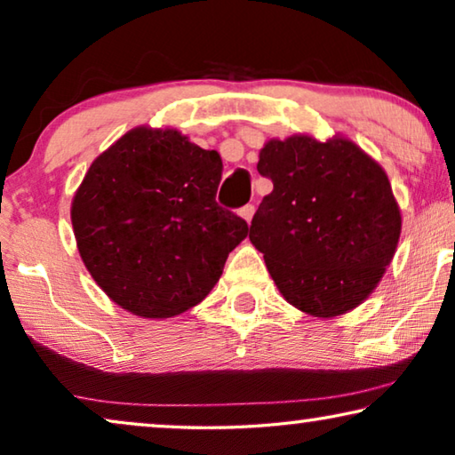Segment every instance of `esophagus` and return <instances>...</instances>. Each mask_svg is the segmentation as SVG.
I'll return each mask as SVG.
<instances>
[{
	"mask_svg": "<svg viewBox=\"0 0 455 455\" xmlns=\"http://www.w3.org/2000/svg\"><path fill=\"white\" fill-rule=\"evenodd\" d=\"M252 215H254V204H244V207L240 209V217L244 221L251 223L252 221Z\"/></svg>",
	"mask_w": 455,
	"mask_h": 455,
	"instance_id": "esophagus-1",
	"label": "esophagus"
}]
</instances>
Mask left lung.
Wrapping results in <instances>:
<instances>
[{
  "label": "left lung",
  "mask_w": 455,
  "mask_h": 455,
  "mask_svg": "<svg viewBox=\"0 0 455 455\" xmlns=\"http://www.w3.org/2000/svg\"><path fill=\"white\" fill-rule=\"evenodd\" d=\"M257 170L273 182L251 242L277 290L302 313L331 319L356 308L394 259L402 215L387 173L352 140L273 139Z\"/></svg>",
  "instance_id": "1"
}]
</instances>
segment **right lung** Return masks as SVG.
Wrapping results in <instances>:
<instances>
[{"label":"right lung","mask_w":455,"mask_h":455,"mask_svg":"<svg viewBox=\"0 0 455 455\" xmlns=\"http://www.w3.org/2000/svg\"><path fill=\"white\" fill-rule=\"evenodd\" d=\"M223 164L178 130L139 126L92 161L72 201L80 259L117 307L170 319L204 300L248 223L215 201Z\"/></svg>","instance_id":"right-lung-1"}]
</instances>
